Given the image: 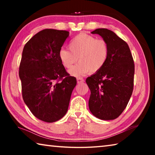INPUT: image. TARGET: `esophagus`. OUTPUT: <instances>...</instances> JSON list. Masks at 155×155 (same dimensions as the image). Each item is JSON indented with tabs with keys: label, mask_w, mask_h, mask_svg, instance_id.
Here are the masks:
<instances>
[{
	"label": "esophagus",
	"mask_w": 155,
	"mask_h": 155,
	"mask_svg": "<svg viewBox=\"0 0 155 155\" xmlns=\"http://www.w3.org/2000/svg\"><path fill=\"white\" fill-rule=\"evenodd\" d=\"M77 83H81L84 82V80L82 78H77Z\"/></svg>",
	"instance_id": "34e87169"
}]
</instances>
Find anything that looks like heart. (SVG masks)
<instances>
[{
    "label": "heart",
    "mask_w": 155,
    "mask_h": 155,
    "mask_svg": "<svg viewBox=\"0 0 155 155\" xmlns=\"http://www.w3.org/2000/svg\"><path fill=\"white\" fill-rule=\"evenodd\" d=\"M69 49H60L58 57L63 66L68 69L78 59L79 63L68 72L75 77L100 71L107 63L109 54L108 44L105 41L84 33L72 39Z\"/></svg>",
    "instance_id": "heart-1"
}]
</instances>
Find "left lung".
<instances>
[{
	"label": "left lung",
	"mask_w": 155,
	"mask_h": 155,
	"mask_svg": "<svg viewBox=\"0 0 155 155\" xmlns=\"http://www.w3.org/2000/svg\"><path fill=\"white\" fill-rule=\"evenodd\" d=\"M102 37L109 46L104 66L86 79L91 94L89 108L98 119H116L132 95L135 65L127 43L112 31L97 28L91 32Z\"/></svg>",
	"instance_id": "left-lung-1"
}]
</instances>
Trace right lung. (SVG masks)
Instances as JSON below:
<instances>
[{
	"instance_id": "right-lung-1",
	"label": "right lung",
	"mask_w": 155,
	"mask_h": 155,
	"mask_svg": "<svg viewBox=\"0 0 155 155\" xmlns=\"http://www.w3.org/2000/svg\"><path fill=\"white\" fill-rule=\"evenodd\" d=\"M69 34L47 28L35 34L23 48L19 68L22 98L41 121L54 122L66 114L77 85L76 78L68 74L58 57Z\"/></svg>"
}]
</instances>
